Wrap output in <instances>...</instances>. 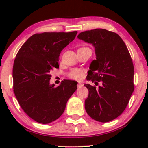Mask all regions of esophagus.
Wrapping results in <instances>:
<instances>
[{"label":"esophagus","instance_id":"obj_1","mask_svg":"<svg viewBox=\"0 0 148 148\" xmlns=\"http://www.w3.org/2000/svg\"><path fill=\"white\" fill-rule=\"evenodd\" d=\"M82 86H83V84H81V83H79V84H77V88H80L81 87H82Z\"/></svg>","mask_w":148,"mask_h":148}]
</instances>
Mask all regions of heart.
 I'll return each mask as SVG.
<instances>
[{
	"label": "heart",
	"mask_w": 148,
	"mask_h": 148,
	"mask_svg": "<svg viewBox=\"0 0 148 148\" xmlns=\"http://www.w3.org/2000/svg\"><path fill=\"white\" fill-rule=\"evenodd\" d=\"M84 70L82 69H73L67 73V77L71 79L79 81L84 77Z\"/></svg>",
	"instance_id": "obj_1"
}]
</instances>
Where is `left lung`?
Listing matches in <instances>:
<instances>
[{
    "instance_id": "8db88e82",
    "label": "left lung",
    "mask_w": 148,
    "mask_h": 148,
    "mask_svg": "<svg viewBox=\"0 0 148 148\" xmlns=\"http://www.w3.org/2000/svg\"><path fill=\"white\" fill-rule=\"evenodd\" d=\"M77 38L95 47L96 60L91 63L87 79L98 85L102 82L98 88L84 85L89 91L85 108L94 120L109 122L122 114L134 91L132 58L126 44L113 32L89 30L81 32Z\"/></svg>"
}]
</instances>
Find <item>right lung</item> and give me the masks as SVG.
Wrapping results in <instances>:
<instances>
[{
    "label": "right lung",
    "mask_w": 148,
    "mask_h": 148,
    "mask_svg": "<svg viewBox=\"0 0 148 148\" xmlns=\"http://www.w3.org/2000/svg\"><path fill=\"white\" fill-rule=\"evenodd\" d=\"M77 32L34 34L18 51L13 67V92L24 112L36 122L48 124L61 116L77 82L65 80L50 85L54 68H59L60 52Z\"/></svg>",
    "instance_id": "obj_1"
}]
</instances>
